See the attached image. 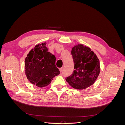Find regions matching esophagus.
<instances>
[{"mask_svg":"<svg viewBox=\"0 0 125 125\" xmlns=\"http://www.w3.org/2000/svg\"><path fill=\"white\" fill-rule=\"evenodd\" d=\"M62 68H59V71H60V73H62Z\"/></svg>","mask_w":125,"mask_h":125,"instance_id":"1","label":"esophagus"}]
</instances>
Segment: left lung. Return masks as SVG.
<instances>
[{"label":"left lung","instance_id":"obj_1","mask_svg":"<svg viewBox=\"0 0 125 125\" xmlns=\"http://www.w3.org/2000/svg\"><path fill=\"white\" fill-rule=\"evenodd\" d=\"M74 70L66 78L67 82L75 89L82 90L94 84L100 72V61L90 48L80 44L71 50Z\"/></svg>","mask_w":125,"mask_h":125}]
</instances>
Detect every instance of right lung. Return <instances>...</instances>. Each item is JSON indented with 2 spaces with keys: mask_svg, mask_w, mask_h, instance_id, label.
I'll use <instances>...</instances> for the list:
<instances>
[{
  "mask_svg": "<svg viewBox=\"0 0 125 125\" xmlns=\"http://www.w3.org/2000/svg\"><path fill=\"white\" fill-rule=\"evenodd\" d=\"M55 62V56L48 52L46 43L36 45L25 59V73L28 80L40 88L48 85L60 73Z\"/></svg>",
  "mask_w": 125,
  "mask_h": 125,
  "instance_id": "right-lung-1",
  "label": "right lung"
}]
</instances>
